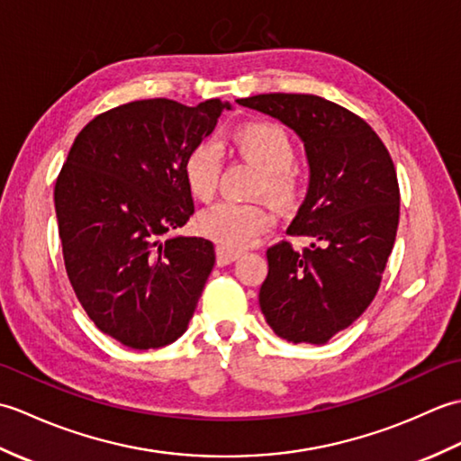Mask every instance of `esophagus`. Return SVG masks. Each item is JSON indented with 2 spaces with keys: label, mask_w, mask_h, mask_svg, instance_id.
<instances>
[{
  "label": "esophagus",
  "mask_w": 461,
  "mask_h": 461,
  "mask_svg": "<svg viewBox=\"0 0 461 461\" xmlns=\"http://www.w3.org/2000/svg\"><path fill=\"white\" fill-rule=\"evenodd\" d=\"M241 256L240 249H230L225 246L215 248V258H218V266H230V263L236 261Z\"/></svg>",
  "instance_id": "34e87169"
}]
</instances>
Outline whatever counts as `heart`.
<instances>
[{"instance_id": "heart-1", "label": "heart", "mask_w": 461, "mask_h": 461, "mask_svg": "<svg viewBox=\"0 0 461 461\" xmlns=\"http://www.w3.org/2000/svg\"><path fill=\"white\" fill-rule=\"evenodd\" d=\"M236 149L261 168L258 192H266L281 205L295 203L303 192V172L297 168V149L289 132L277 122L258 121L238 126L231 132ZM221 146L203 139L195 142L184 158V180L194 198L208 202L213 198L221 174ZM273 213L261 202H220L203 210L195 228L202 236L218 241L230 249H241L267 231Z\"/></svg>"}]
</instances>
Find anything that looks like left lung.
I'll return each mask as SVG.
<instances>
[{
	"mask_svg": "<svg viewBox=\"0 0 461 461\" xmlns=\"http://www.w3.org/2000/svg\"><path fill=\"white\" fill-rule=\"evenodd\" d=\"M238 103L281 121L305 144L309 190L287 233L311 246L267 249L259 307L277 337L325 345L380 287L400 218L394 162L360 116L322 96L269 93Z\"/></svg>",
	"mask_w": 461,
	"mask_h": 461,
	"instance_id": "8db88e82",
	"label": "left lung"
}]
</instances>
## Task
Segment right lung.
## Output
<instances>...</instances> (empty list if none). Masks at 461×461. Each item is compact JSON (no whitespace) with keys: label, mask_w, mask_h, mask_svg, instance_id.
Returning <instances> with one entry per match:
<instances>
[{"label":"right lung","mask_w":461,"mask_h":461,"mask_svg":"<svg viewBox=\"0 0 461 461\" xmlns=\"http://www.w3.org/2000/svg\"><path fill=\"white\" fill-rule=\"evenodd\" d=\"M230 103L134 101L85 126L55 182L68 281L86 315L136 350L182 337L215 263L203 238H168L194 213L184 158Z\"/></svg>","instance_id":"1"}]
</instances>
